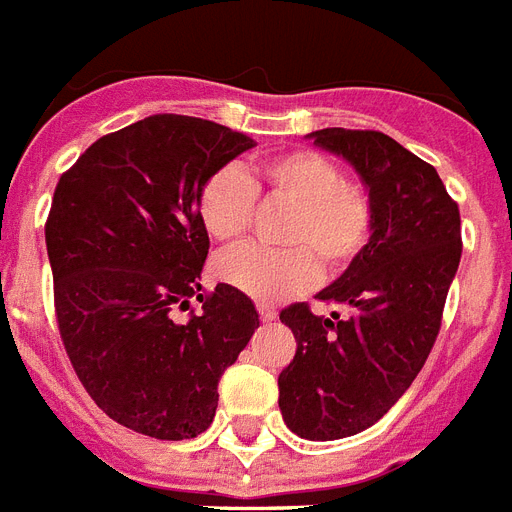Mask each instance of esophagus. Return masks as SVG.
<instances>
[{
    "instance_id": "34e87169",
    "label": "esophagus",
    "mask_w": 512,
    "mask_h": 512,
    "mask_svg": "<svg viewBox=\"0 0 512 512\" xmlns=\"http://www.w3.org/2000/svg\"><path fill=\"white\" fill-rule=\"evenodd\" d=\"M256 309H259V317H261V322H272V320H277V309H275V306H269V304H259V306H256Z\"/></svg>"
}]
</instances>
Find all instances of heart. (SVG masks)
Segmentation results:
<instances>
[{
  "instance_id": "1",
  "label": "heart",
  "mask_w": 512,
  "mask_h": 512,
  "mask_svg": "<svg viewBox=\"0 0 512 512\" xmlns=\"http://www.w3.org/2000/svg\"><path fill=\"white\" fill-rule=\"evenodd\" d=\"M256 190L267 198L293 203L282 243L269 251L245 245L216 261V275L230 288L259 301L298 296L325 275H341L370 243L372 206L367 192L343 177L333 158L296 147L267 155L251 169L222 166L203 182L198 214L206 232L224 245L243 240L256 214Z\"/></svg>"
}]
</instances>
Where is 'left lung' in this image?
Segmentation results:
<instances>
[{"label":"left lung","mask_w":512,"mask_h":512,"mask_svg":"<svg viewBox=\"0 0 512 512\" xmlns=\"http://www.w3.org/2000/svg\"><path fill=\"white\" fill-rule=\"evenodd\" d=\"M314 145L357 171L372 206L370 243L322 301L349 317L282 309L296 357L277 378L280 412L309 441L346 439L378 423L423 370L460 267V208L431 163L383 132L320 129Z\"/></svg>","instance_id":"obj_1"}]
</instances>
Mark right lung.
<instances>
[{"label": "right lung", "instance_id": "obj_1", "mask_svg": "<svg viewBox=\"0 0 512 512\" xmlns=\"http://www.w3.org/2000/svg\"><path fill=\"white\" fill-rule=\"evenodd\" d=\"M253 145L214 121L158 113L100 137L57 182L44 237L60 338L94 404L132 431H206L219 378L259 327L245 293L200 288V187ZM190 297L201 309L177 321Z\"/></svg>", "mask_w": 512, "mask_h": 512}]
</instances>
